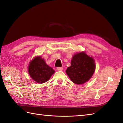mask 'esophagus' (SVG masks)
<instances>
[{"label": "esophagus", "mask_w": 123, "mask_h": 123, "mask_svg": "<svg viewBox=\"0 0 123 123\" xmlns=\"http://www.w3.org/2000/svg\"><path fill=\"white\" fill-rule=\"evenodd\" d=\"M56 70L59 71H61L63 70V68L62 67H58V68H57Z\"/></svg>", "instance_id": "obj_1"}]
</instances>
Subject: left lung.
I'll use <instances>...</instances> for the list:
<instances>
[{"label":"left lung","instance_id":"left-lung-1","mask_svg":"<svg viewBox=\"0 0 123 123\" xmlns=\"http://www.w3.org/2000/svg\"><path fill=\"white\" fill-rule=\"evenodd\" d=\"M95 70L94 59L83 51L73 55L71 66L67 68L66 73L71 81L80 85L89 81Z\"/></svg>","mask_w":123,"mask_h":123}]
</instances>
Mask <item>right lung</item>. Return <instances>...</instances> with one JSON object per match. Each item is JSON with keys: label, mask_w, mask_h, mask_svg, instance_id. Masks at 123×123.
<instances>
[{"label": "right lung", "mask_w": 123, "mask_h": 123, "mask_svg": "<svg viewBox=\"0 0 123 123\" xmlns=\"http://www.w3.org/2000/svg\"><path fill=\"white\" fill-rule=\"evenodd\" d=\"M28 69L31 78L40 84L48 81L55 72L52 68L47 64L41 56H35L30 61Z\"/></svg>", "instance_id": "1"}]
</instances>
